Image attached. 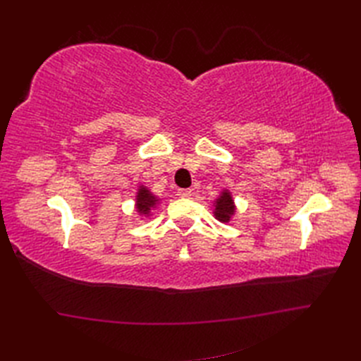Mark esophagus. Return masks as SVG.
<instances>
[{
    "mask_svg": "<svg viewBox=\"0 0 361 361\" xmlns=\"http://www.w3.org/2000/svg\"><path fill=\"white\" fill-rule=\"evenodd\" d=\"M178 195H179V197H182V199H190L191 195H192V191L191 190H179Z\"/></svg>",
    "mask_w": 361,
    "mask_h": 361,
    "instance_id": "1",
    "label": "esophagus"
}]
</instances>
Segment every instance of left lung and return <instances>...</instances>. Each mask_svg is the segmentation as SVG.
Here are the masks:
<instances>
[{
	"mask_svg": "<svg viewBox=\"0 0 361 361\" xmlns=\"http://www.w3.org/2000/svg\"><path fill=\"white\" fill-rule=\"evenodd\" d=\"M235 214V203H233V199L231 192H228L227 190H224L221 192L220 197L216 199L215 202V211H214V215L218 221L221 223H228V220H231L232 215Z\"/></svg>",
	"mask_w": 361,
	"mask_h": 361,
	"instance_id": "left-lung-1",
	"label": "left lung"
}]
</instances>
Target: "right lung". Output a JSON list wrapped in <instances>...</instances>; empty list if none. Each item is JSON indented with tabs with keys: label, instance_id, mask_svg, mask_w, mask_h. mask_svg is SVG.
<instances>
[{
	"label": "right lung",
	"instance_id": "obj_1",
	"mask_svg": "<svg viewBox=\"0 0 361 361\" xmlns=\"http://www.w3.org/2000/svg\"><path fill=\"white\" fill-rule=\"evenodd\" d=\"M157 203H158V200L155 195L152 194L146 187H143V185H141V187L138 188V192H137V204H135L137 211L143 215H149L152 207H155Z\"/></svg>",
	"mask_w": 361,
	"mask_h": 361
}]
</instances>
